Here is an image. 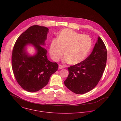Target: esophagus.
Segmentation results:
<instances>
[{
	"instance_id": "1",
	"label": "esophagus",
	"mask_w": 121,
	"mask_h": 121,
	"mask_svg": "<svg viewBox=\"0 0 121 121\" xmlns=\"http://www.w3.org/2000/svg\"><path fill=\"white\" fill-rule=\"evenodd\" d=\"M65 68V66L64 65H59V69H63V68Z\"/></svg>"
}]
</instances>
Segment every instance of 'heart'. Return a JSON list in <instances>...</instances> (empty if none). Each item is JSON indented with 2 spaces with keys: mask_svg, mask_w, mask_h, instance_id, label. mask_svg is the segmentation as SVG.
<instances>
[{
  "mask_svg": "<svg viewBox=\"0 0 121 121\" xmlns=\"http://www.w3.org/2000/svg\"><path fill=\"white\" fill-rule=\"evenodd\" d=\"M91 47V40L89 36L65 29L60 32L58 38L52 41L50 53L52 58L58 61L65 48L64 62L77 64L87 56Z\"/></svg>",
  "mask_w": 121,
  "mask_h": 121,
  "instance_id": "obj_1",
  "label": "heart"
}]
</instances>
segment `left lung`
<instances>
[{"instance_id": "8db88e82", "label": "left lung", "mask_w": 121, "mask_h": 121, "mask_svg": "<svg viewBox=\"0 0 121 121\" xmlns=\"http://www.w3.org/2000/svg\"><path fill=\"white\" fill-rule=\"evenodd\" d=\"M107 62V49L99 37L92 53L80 63L68 67L69 75L64 81L66 87L76 94H82L93 89L99 81Z\"/></svg>"}]
</instances>
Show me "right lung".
Instances as JSON below:
<instances>
[{"label": "right lung", "mask_w": 121, "mask_h": 121, "mask_svg": "<svg viewBox=\"0 0 121 121\" xmlns=\"http://www.w3.org/2000/svg\"><path fill=\"white\" fill-rule=\"evenodd\" d=\"M48 29L33 25L23 32L16 40L12 53V67L14 77L24 90L34 92L39 91L48 84L51 75L58 68L57 63L49 61L44 45ZM32 44L37 53L34 56H28L25 45Z\"/></svg>", "instance_id": "1"}]
</instances>
